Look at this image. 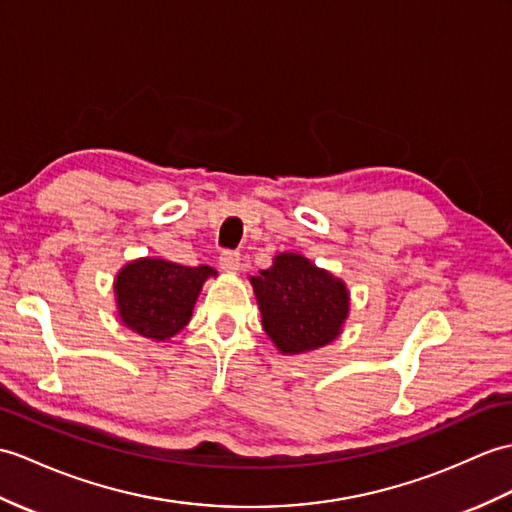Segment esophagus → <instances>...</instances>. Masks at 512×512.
Here are the masks:
<instances>
[{"instance_id":"obj_1","label":"esophagus","mask_w":512,"mask_h":512,"mask_svg":"<svg viewBox=\"0 0 512 512\" xmlns=\"http://www.w3.org/2000/svg\"><path fill=\"white\" fill-rule=\"evenodd\" d=\"M240 266H242V257H240V253H235V251H224V253L220 255V268H222L224 272H231V275H235V272L240 270Z\"/></svg>"}]
</instances>
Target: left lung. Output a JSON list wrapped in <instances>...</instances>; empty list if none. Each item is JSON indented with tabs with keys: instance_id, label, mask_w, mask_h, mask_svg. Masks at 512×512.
<instances>
[{
	"instance_id": "1",
	"label": "left lung",
	"mask_w": 512,
	"mask_h": 512,
	"mask_svg": "<svg viewBox=\"0 0 512 512\" xmlns=\"http://www.w3.org/2000/svg\"><path fill=\"white\" fill-rule=\"evenodd\" d=\"M261 327L283 355H303L334 342L351 312V292L340 277L299 253H279L268 270L248 277Z\"/></svg>"
}]
</instances>
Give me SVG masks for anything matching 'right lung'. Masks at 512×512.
<instances>
[{"instance_id":"obj_1","label":"right lung","mask_w":512,"mask_h":512,"mask_svg":"<svg viewBox=\"0 0 512 512\" xmlns=\"http://www.w3.org/2000/svg\"><path fill=\"white\" fill-rule=\"evenodd\" d=\"M209 277H218L211 266L192 268L161 257L128 261L113 281L117 318L148 340H170L192 320Z\"/></svg>"}]
</instances>
